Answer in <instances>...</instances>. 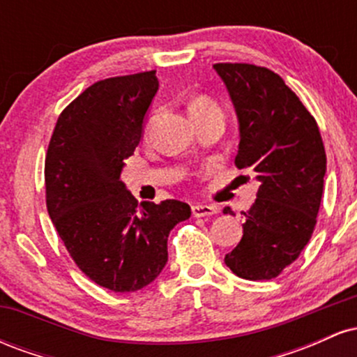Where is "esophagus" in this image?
Returning a JSON list of instances; mask_svg holds the SVG:
<instances>
[{
  "label": "esophagus",
  "instance_id": "34e87169",
  "mask_svg": "<svg viewBox=\"0 0 357 357\" xmlns=\"http://www.w3.org/2000/svg\"><path fill=\"white\" fill-rule=\"evenodd\" d=\"M191 211H192V216H195V218H204V216L215 215L216 208L210 206V204H192Z\"/></svg>",
  "mask_w": 357,
  "mask_h": 357
}]
</instances>
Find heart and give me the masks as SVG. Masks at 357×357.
Segmentation results:
<instances>
[{
    "label": "heart",
    "instance_id": "1",
    "mask_svg": "<svg viewBox=\"0 0 357 357\" xmlns=\"http://www.w3.org/2000/svg\"><path fill=\"white\" fill-rule=\"evenodd\" d=\"M213 110H221L215 100H211L210 97L199 96L196 97L195 100L191 102L190 105V114L195 116V114H204V112H213Z\"/></svg>",
    "mask_w": 357,
    "mask_h": 357
}]
</instances>
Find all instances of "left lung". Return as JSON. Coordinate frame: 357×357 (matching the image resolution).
<instances>
[{"instance_id":"obj_1","label":"left lung","mask_w":357,"mask_h":357,"mask_svg":"<svg viewBox=\"0 0 357 357\" xmlns=\"http://www.w3.org/2000/svg\"><path fill=\"white\" fill-rule=\"evenodd\" d=\"M213 68L238 119L236 166L253 171L260 181L255 203L245 213L243 236L225 264L247 280H270L312 236L326 176L322 137L309 110L277 73L248 63Z\"/></svg>"}]
</instances>
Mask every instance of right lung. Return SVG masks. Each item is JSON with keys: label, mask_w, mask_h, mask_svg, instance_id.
Masks as SVG:
<instances>
[{"label": "right lung", "mask_w": 357, "mask_h": 357, "mask_svg": "<svg viewBox=\"0 0 357 357\" xmlns=\"http://www.w3.org/2000/svg\"><path fill=\"white\" fill-rule=\"evenodd\" d=\"M159 90L155 72L90 85L60 114L45 159L47 208L82 272L112 292H136L159 277L167 236L190 204L139 203L121 179Z\"/></svg>", "instance_id": "obj_1"}]
</instances>
